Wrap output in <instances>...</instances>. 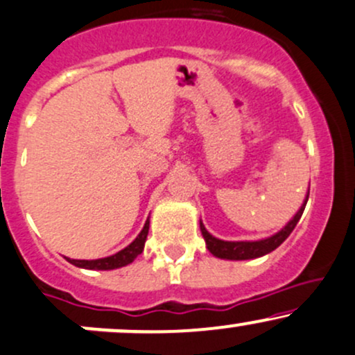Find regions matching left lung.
Segmentation results:
<instances>
[{"label": "left lung", "instance_id": "8db88e82", "mask_svg": "<svg viewBox=\"0 0 355 355\" xmlns=\"http://www.w3.org/2000/svg\"><path fill=\"white\" fill-rule=\"evenodd\" d=\"M310 196V190H309ZM309 196L305 198V204L300 207L297 212V216L293 217L278 234L268 237V239H261V241H241V243H232V241H220L217 237L210 236L207 232V229L204 227V224L200 222V231L202 236H204L205 244H207V249L212 252L214 256L222 259H252V258H259V256L268 254V252L275 251L283 241L286 239L288 236L291 234V231L295 229V225L298 224L300 217H302L303 210H305L306 200H309Z\"/></svg>", "mask_w": 355, "mask_h": 355}]
</instances>
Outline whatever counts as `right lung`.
Masks as SVG:
<instances>
[{
	"instance_id": "add662e5",
	"label": "right lung",
	"mask_w": 355,
	"mask_h": 355,
	"mask_svg": "<svg viewBox=\"0 0 355 355\" xmlns=\"http://www.w3.org/2000/svg\"><path fill=\"white\" fill-rule=\"evenodd\" d=\"M148 229H150V220H146L143 231L139 232L138 237H136L130 246H126L123 251L116 252V254L109 256V258H101V259H92V261L67 258V261L69 263H72L73 266L85 268V270H116V268L126 266V264L133 263L136 256L143 252V248H145V241L148 236Z\"/></svg>"
}]
</instances>
